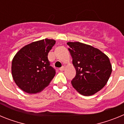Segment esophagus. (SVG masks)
<instances>
[{
    "mask_svg": "<svg viewBox=\"0 0 124 124\" xmlns=\"http://www.w3.org/2000/svg\"><path fill=\"white\" fill-rule=\"evenodd\" d=\"M64 66H62V67H61L60 68V71H64Z\"/></svg>",
    "mask_w": 124,
    "mask_h": 124,
    "instance_id": "1",
    "label": "esophagus"
}]
</instances>
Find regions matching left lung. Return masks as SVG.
Masks as SVG:
<instances>
[{
    "label": "left lung",
    "mask_w": 124,
    "mask_h": 124,
    "mask_svg": "<svg viewBox=\"0 0 124 124\" xmlns=\"http://www.w3.org/2000/svg\"><path fill=\"white\" fill-rule=\"evenodd\" d=\"M76 69L72 86L83 96H91L104 87L112 73L107 55L99 49L80 42H68Z\"/></svg>",
    "instance_id": "left-lung-1"
}]
</instances>
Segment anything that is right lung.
Segmentation results:
<instances>
[{
    "label": "right lung",
    "instance_id": "1",
    "mask_svg": "<svg viewBox=\"0 0 124 124\" xmlns=\"http://www.w3.org/2000/svg\"><path fill=\"white\" fill-rule=\"evenodd\" d=\"M56 41L51 39L34 41L16 53L12 62V74L19 88L28 94L40 93L55 76L48 54Z\"/></svg>",
    "mask_w": 124,
    "mask_h": 124
}]
</instances>
